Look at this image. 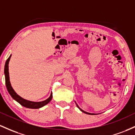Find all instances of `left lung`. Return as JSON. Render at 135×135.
I'll return each mask as SVG.
<instances>
[{
  "mask_svg": "<svg viewBox=\"0 0 135 135\" xmlns=\"http://www.w3.org/2000/svg\"><path fill=\"white\" fill-rule=\"evenodd\" d=\"M76 105H77V106H78V108H79V109H80V110H81V112H83V113H86V114H91V115H94V113H87V112H84V111H83V109H81V108H80L79 107V106H78V104H76Z\"/></svg>",
  "mask_w": 135,
  "mask_h": 135,
  "instance_id": "left-lung-1",
  "label": "left lung"
}]
</instances>
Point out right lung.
Segmentation results:
<instances>
[{
    "instance_id": "obj_1",
    "label": "right lung",
    "mask_w": 135,
    "mask_h": 135,
    "mask_svg": "<svg viewBox=\"0 0 135 135\" xmlns=\"http://www.w3.org/2000/svg\"><path fill=\"white\" fill-rule=\"evenodd\" d=\"M11 55L8 57V59L6 60L5 64V68H4V74H5V79H6V88L7 91H8L9 94L11 95V97H13V99L17 101L18 103L22 105V106H24V107L27 108H31V109H38L40 108L43 107L44 106L47 104L49 103L51 100L52 98V94L51 93V95L49 97L48 99L46 100H44L41 102H32L29 101V100H26V99L22 98L21 97L17 94V93L14 91L13 89L12 86H11V83L9 81V69H8V64L9 61L10 60V57H11Z\"/></svg>"
}]
</instances>
